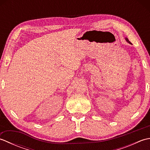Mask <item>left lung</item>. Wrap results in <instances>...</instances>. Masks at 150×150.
I'll return each instance as SVG.
<instances>
[{"label": "left lung", "mask_w": 150, "mask_h": 150, "mask_svg": "<svg viewBox=\"0 0 150 150\" xmlns=\"http://www.w3.org/2000/svg\"><path fill=\"white\" fill-rule=\"evenodd\" d=\"M125 40H126V42H128L129 44H132L131 42H130V41H129V40H128V38H126H126H125Z\"/></svg>", "instance_id": "1"}]
</instances>
